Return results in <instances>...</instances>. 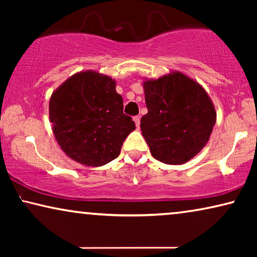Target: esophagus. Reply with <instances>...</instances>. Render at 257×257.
<instances>
[{"instance_id": "esophagus-1", "label": "esophagus", "mask_w": 257, "mask_h": 257, "mask_svg": "<svg viewBox=\"0 0 257 257\" xmlns=\"http://www.w3.org/2000/svg\"><path fill=\"white\" fill-rule=\"evenodd\" d=\"M133 120H135L137 127L139 128V126H140V115H135V117H133Z\"/></svg>"}]
</instances>
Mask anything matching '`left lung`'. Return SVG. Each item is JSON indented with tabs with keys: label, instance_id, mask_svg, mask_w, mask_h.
<instances>
[{
	"label": "left lung",
	"instance_id": "8db88e82",
	"mask_svg": "<svg viewBox=\"0 0 257 257\" xmlns=\"http://www.w3.org/2000/svg\"><path fill=\"white\" fill-rule=\"evenodd\" d=\"M149 112L140 128L157 160L187 163L208 142L216 113L206 91L180 72L144 83Z\"/></svg>",
	"mask_w": 257,
	"mask_h": 257
}]
</instances>
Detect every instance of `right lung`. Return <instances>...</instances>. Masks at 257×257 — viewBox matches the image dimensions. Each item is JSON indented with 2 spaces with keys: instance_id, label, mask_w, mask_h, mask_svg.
<instances>
[{
  "instance_id": "add662e5",
  "label": "right lung",
  "mask_w": 257,
  "mask_h": 257,
  "mask_svg": "<svg viewBox=\"0 0 257 257\" xmlns=\"http://www.w3.org/2000/svg\"><path fill=\"white\" fill-rule=\"evenodd\" d=\"M110 77L79 72L52 93L49 114L58 145L77 163L103 166L115 159L135 121Z\"/></svg>"
}]
</instances>
